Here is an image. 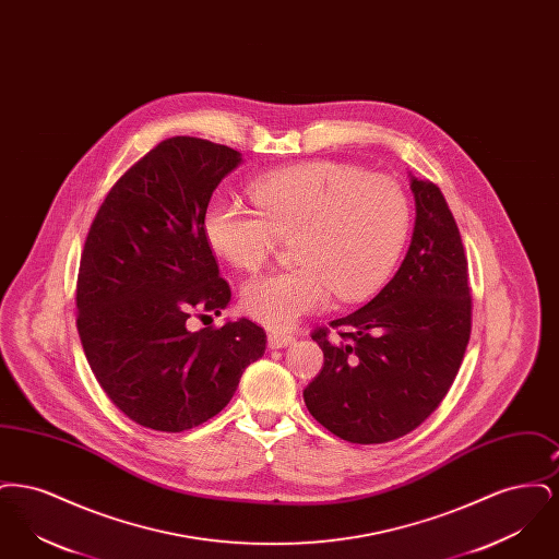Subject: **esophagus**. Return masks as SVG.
Segmentation results:
<instances>
[{
  "mask_svg": "<svg viewBox=\"0 0 559 559\" xmlns=\"http://www.w3.org/2000/svg\"><path fill=\"white\" fill-rule=\"evenodd\" d=\"M295 342L292 333H283V331H270L267 333V346L272 349H278V347L292 346Z\"/></svg>",
  "mask_w": 559,
  "mask_h": 559,
  "instance_id": "esophagus-1",
  "label": "esophagus"
}]
</instances>
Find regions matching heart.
Wrapping results in <instances>:
<instances>
[{
    "instance_id": "heart-1",
    "label": "heart",
    "mask_w": 559,
    "mask_h": 559,
    "mask_svg": "<svg viewBox=\"0 0 559 559\" xmlns=\"http://www.w3.org/2000/svg\"><path fill=\"white\" fill-rule=\"evenodd\" d=\"M258 212L213 201L205 237L228 264L253 272L292 237L297 266L270 272L242 287V310L272 329H287L329 306L331 293L362 299L399 260L408 230V203L388 176L335 160L270 171L249 187Z\"/></svg>"
}]
</instances>
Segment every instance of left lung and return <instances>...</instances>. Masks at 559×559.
<instances>
[{
  "label": "left lung",
  "instance_id": "obj_1",
  "mask_svg": "<svg viewBox=\"0 0 559 559\" xmlns=\"http://www.w3.org/2000/svg\"><path fill=\"white\" fill-rule=\"evenodd\" d=\"M411 176L415 228L394 278L369 304L312 333L324 365L304 390L310 415L354 444L421 426L451 390L472 333L467 258L440 188Z\"/></svg>",
  "mask_w": 559,
  "mask_h": 559
}]
</instances>
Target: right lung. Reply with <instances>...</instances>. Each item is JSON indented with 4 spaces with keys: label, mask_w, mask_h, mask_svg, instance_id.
I'll return each mask as SVG.
<instances>
[{
    "label": "right lung",
    "mask_w": 559,
    "mask_h": 559,
    "mask_svg": "<svg viewBox=\"0 0 559 559\" xmlns=\"http://www.w3.org/2000/svg\"><path fill=\"white\" fill-rule=\"evenodd\" d=\"M242 155L210 140H163L110 188L81 253L78 331L112 404L138 426L187 431L217 415L264 356L249 319L190 331L219 314L230 287L205 237L213 190Z\"/></svg>",
    "instance_id": "1"
}]
</instances>
